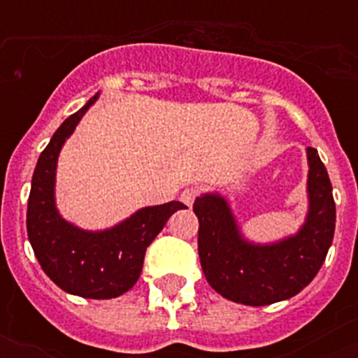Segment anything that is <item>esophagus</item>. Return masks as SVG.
Returning <instances> with one entry per match:
<instances>
[{
    "mask_svg": "<svg viewBox=\"0 0 358 358\" xmlns=\"http://www.w3.org/2000/svg\"><path fill=\"white\" fill-rule=\"evenodd\" d=\"M196 195H199V189H195V187H187V189L182 191V195H180V201L184 202L185 206H191V204L195 202Z\"/></svg>",
    "mask_w": 358,
    "mask_h": 358,
    "instance_id": "obj_1",
    "label": "esophagus"
}]
</instances>
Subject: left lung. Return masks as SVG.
Returning a JSON list of instances; mask_svg holds the SVG:
<instances>
[{
  "mask_svg": "<svg viewBox=\"0 0 358 358\" xmlns=\"http://www.w3.org/2000/svg\"><path fill=\"white\" fill-rule=\"evenodd\" d=\"M308 212L295 234L271 243L243 236L230 202L221 193L196 196L199 256L208 284L224 299L249 306L286 301L312 282L333 243L336 206L327 169L316 148H306Z\"/></svg>",
  "mask_w": 358,
  "mask_h": 358,
  "instance_id": "1",
  "label": "left lung"
}]
</instances>
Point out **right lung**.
<instances>
[{
	"instance_id": "add662e5",
	"label": "right lung",
	"mask_w": 358,
	"mask_h": 358,
	"mask_svg": "<svg viewBox=\"0 0 358 358\" xmlns=\"http://www.w3.org/2000/svg\"><path fill=\"white\" fill-rule=\"evenodd\" d=\"M70 115L53 134L36 162L27 202V238L48 277L66 294L87 299H111L134 288L143 269L146 247L163 230L182 202L145 206L103 230H85L59 213L55 174L61 148L92 103Z\"/></svg>"
}]
</instances>
